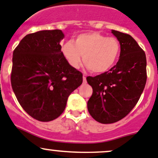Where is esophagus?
I'll use <instances>...</instances> for the list:
<instances>
[{
  "mask_svg": "<svg viewBox=\"0 0 158 158\" xmlns=\"http://www.w3.org/2000/svg\"><path fill=\"white\" fill-rule=\"evenodd\" d=\"M82 79H83V82H85V83H86V76H83V77H82Z\"/></svg>",
  "mask_w": 158,
  "mask_h": 158,
  "instance_id": "34e87169",
  "label": "esophagus"
}]
</instances>
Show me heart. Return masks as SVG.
<instances>
[{"mask_svg": "<svg viewBox=\"0 0 158 158\" xmlns=\"http://www.w3.org/2000/svg\"><path fill=\"white\" fill-rule=\"evenodd\" d=\"M121 52L119 41L107 37L98 32L79 35L72 41L65 43L62 53L69 65L78 69L81 60L94 73H104L110 69L118 59Z\"/></svg>", "mask_w": 158, "mask_h": 158, "instance_id": "obj_1", "label": "heart"}]
</instances>
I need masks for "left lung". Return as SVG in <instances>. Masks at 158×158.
<instances>
[{
	"instance_id": "8db88e82",
	"label": "left lung",
	"mask_w": 158,
	"mask_h": 158,
	"mask_svg": "<svg viewBox=\"0 0 158 158\" xmlns=\"http://www.w3.org/2000/svg\"><path fill=\"white\" fill-rule=\"evenodd\" d=\"M121 45L117 64L97 76H88L93 94L87 108L93 118L110 124L126 117L139 101L147 82L144 51L129 34L111 30Z\"/></svg>"
}]
</instances>
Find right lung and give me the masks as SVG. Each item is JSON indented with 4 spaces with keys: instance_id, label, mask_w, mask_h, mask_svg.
<instances>
[{
    "instance_id": "right-lung-1",
    "label": "right lung",
    "mask_w": 158,
    "mask_h": 158,
    "mask_svg": "<svg viewBox=\"0 0 158 158\" xmlns=\"http://www.w3.org/2000/svg\"><path fill=\"white\" fill-rule=\"evenodd\" d=\"M60 29L28 34L13 52L11 82L20 105L40 122L57 118L69 96L82 82V74L69 65L61 52Z\"/></svg>"
}]
</instances>
